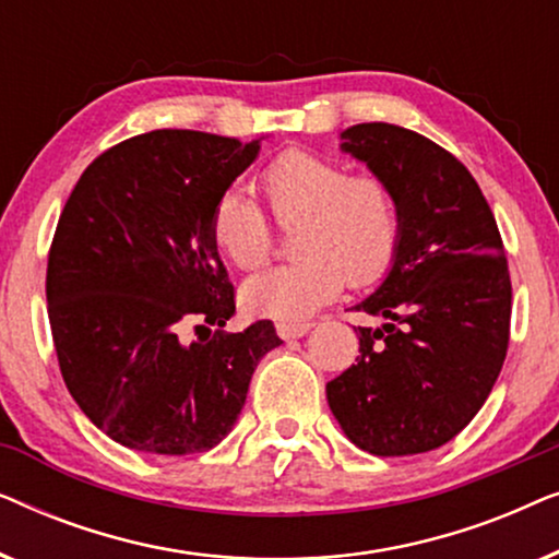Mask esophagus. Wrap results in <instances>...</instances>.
Returning a JSON list of instances; mask_svg holds the SVG:
<instances>
[{
  "label": "esophagus",
  "instance_id": "obj_1",
  "mask_svg": "<svg viewBox=\"0 0 559 559\" xmlns=\"http://www.w3.org/2000/svg\"><path fill=\"white\" fill-rule=\"evenodd\" d=\"M310 328H312V323H277V333H280V338L293 341V338H302Z\"/></svg>",
  "mask_w": 559,
  "mask_h": 559
}]
</instances>
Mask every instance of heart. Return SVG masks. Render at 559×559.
<instances>
[{
	"instance_id": "heart-1",
	"label": "heart",
	"mask_w": 559,
	"mask_h": 559,
	"mask_svg": "<svg viewBox=\"0 0 559 559\" xmlns=\"http://www.w3.org/2000/svg\"><path fill=\"white\" fill-rule=\"evenodd\" d=\"M262 190L282 226L297 224V259L243 282L241 300L257 316L302 323L341 293L343 280L369 285L392 262L400 203L379 175H348L331 157L287 150L266 165ZM211 239L239 270H257L270 254V224L239 190L213 205Z\"/></svg>"
}]
</instances>
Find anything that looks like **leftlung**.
I'll use <instances>...</instances> for the list:
<instances>
[{
	"label": "left lung",
	"mask_w": 559,
	"mask_h": 559,
	"mask_svg": "<svg viewBox=\"0 0 559 559\" xmlns=\"http://www.w3.org/2000/svg\"><path fill=\"white\" fill-rule=\"evenodd\" d=\"M341 152L392 186L400 243L354 310L356 364L328 381L333 417L371 455H417L453 440L491 394L507 358L511 280L499 226L463 163L412 129L369 121Z\"/></svg>",
	"instance_id": "obj_1"
}]
</instances>
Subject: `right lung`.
Wrapping results in <instances>:
<instances>
[{"instance_id":"right-lung-1","label":"right lung","mask_w":559,"mask_h":559,"mask_svg":"<svg viewBox=\"0 0 559 559\" xmlns=\"http://www.w3.org/2000/svg\"><path fill=\"white\" fill-rule=\"evenodd\" d=\"M193 129H155L106 150L75 182L48 257V318L60 373L83 415L152 455L216 448L247 402L272 320L241 333L211 211L259 157ZM188 324L210 333L181 341Z\"/></svg>"}]
</instances>
